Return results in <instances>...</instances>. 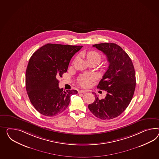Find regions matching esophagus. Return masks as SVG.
<instances>
[{"mask_svg": "<svg viewBox=\"0 0 159 159\" xmlns=\"http://www.w3.org/2000/svg\"><path fill=\"white\" fill-rule=\"evenodd\" d=\"M86 92H87V90H80L78 91V93H85Z\"/></svg>", "mask_w": 159, "mask_h": 159, "instance_id": "esophagus-1", "label": "esophagus"}]
</instances>
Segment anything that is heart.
<instances>
[{"label":"heart","mask_w":159,"mask_h":159,"mask_svg":"<svg viewBox=\"0 0 159 159\" xmlns=\"http://www.w3.org/2000/svg\"><path fill=\"white\" fill-rule=\"evenodd\" d=\"M86 58L88 61H94L99 63L102 57L99 53L95 51H90L87 53ZM94 80V76L92 74H87L82 75L79 78V84L83 87H88L90 85L91 82Z\"/></svg>","instance_id":"1"}]
</instances>
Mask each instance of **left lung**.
<instances>
[{"label":"left lung","mask_w":159,"mask_h":159,"mask_svg":"<svg viewBox=\"0 0 159 159\" xmlns=\"http://www.w3.org/2000/svg\"><path fill=\"white\" fill-rule=\"evenodd\" d=\"M93 47L106 55L109 66L98 85V88L107 91V96L99 100L94 94L95 100L88 108L97 118L110 120L123 112L133 97L136 85L134 68L130 57L117 44L106 43Z\"/></svg>","instance_id":"8db88e82"}]
</instances>
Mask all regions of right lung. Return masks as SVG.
I'll list each match as a JSON object with an SVG mask.
<instances>
[{
  "label": "right lung",
  "instance_id": "add662e5",
  "mask_svg": "<svg viewBox=\"0 0 159 159\" xmlns=\"http://www.w3.org/2000/svg\"><path fill=\"white\" fill-rule=\"evenodd\" d=\"M80 45L47 44L32 55L26 71V89L35 109L47 116L61 114L67 108L75 90L60 89L57 78L62 77Z\"/></svg>",
  "mask_w": 159,
  "mask_h": 159
}]
</instances>
